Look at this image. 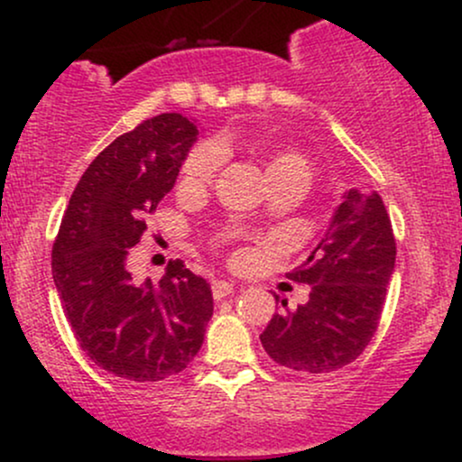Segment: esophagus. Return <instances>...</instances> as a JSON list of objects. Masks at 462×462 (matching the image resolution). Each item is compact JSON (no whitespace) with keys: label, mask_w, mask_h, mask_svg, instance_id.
I'll use <instances>...</instances> for the list:
<instances>
[{"label":"esophagus","mask_w":462,"mask_h":462,"mask_svg":"<svg viewBox=\"0 0 462 462\" xmlns=\"http://www.w3.org/2000/svg\"><path fill=\"white\" fill-rule=\"evenodd\" d=\"M236 284L227 282V280H213V298L215 300H224L227 295L235 293Z\"/></svg>","instance_id":"34e87169"}]
</instances>
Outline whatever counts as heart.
Wrapping results in <instances>:
<instances>
[{
  "mask_svg": "<svg viewBox=\"0 0 462 462\" xmlns=\"http://www.w3.org/2000/svg\"><path fill=\"white\" fill-rule=\"evenodd\" d=\"M221 161H224V150L217 143H201L189 153L187 162H184L182 187L199 189L208 184L215 178V173L219 171ZM264 171H267V178L275 176V173H301V176L310 178L309 164L293 152L275 153L272 161L264 164Z\"/></svg>",
  "mask_w": 462,
  "mask_h": 462,
  "instance_id": "b5f03b06",
  "label": "heart"
}]
</instances>
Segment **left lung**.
Instances as JSON below:
<instances>
[{"mask_svg": "<svg viewBox=\"0 0 462 462\" xmlns=\"http://www.w3.org/2000/svg\"><path fill=\"white\" fill-rule=\"evenodd\" d=\"M393 272L395 238L383 198L347 189L326 235L289 273V280L310 284L309 301L275 312L261 334L264 352L298 374L346 367L375 334Z\"/></svg>", "mask_w": 462, "mask_h": 462, "instance_id": "8db88e82", "label": "left lung"}]
</instances>
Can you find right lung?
Segmentation results:
<instances>
[{
  "label": "right lung",
  "mask_w": 462,
  "mask_h": 462,
  "mask_svg": "<svg viewBox=\"0 0 462 462\" xmlns=\"http://www.w3.org/2000/svg\"><path fill=\"white\" fill-rule=\"evenodd\" d=\"M199 125L180 113L143 121L115 139L79 178L51 252V275L79 347L132 383L187 369L213 317V291L171 261L161 282L132 278L128 252L176 184Z\"/></svg>",
  "instance_id": "obj_1"
}]
</instances>
